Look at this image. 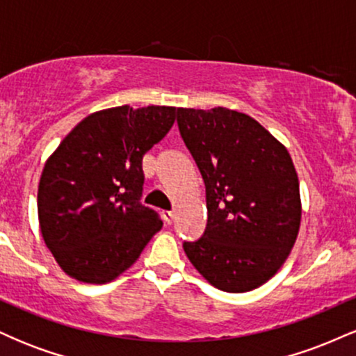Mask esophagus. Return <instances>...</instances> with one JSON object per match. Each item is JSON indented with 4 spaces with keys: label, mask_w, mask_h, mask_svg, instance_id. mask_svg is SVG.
Returning a JSON list of instances; mask_svg holds the SVG:
<instances>
[{
    "label": "esophagus",
    "mask_w": 356,
    "mask_h": 356,
    "mask_svg": "<svg viewBox=\"0 0 356 356\" xmlns=\"http://www.w3.org/2000/svg\"><path fill=\"white\" fill-rule=\"evenodd\" d=\"M174 219H175V214H174L172 211H165L164 212V220H165L167 224H172Z\"/></svg>",
    "instance_id": "1"
}]
</instances>
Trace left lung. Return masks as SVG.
Instances as JSON below:
<instances>
[{"instance_id":"8db88e82","label":"left lung","mask_w":356,"mask_h":356,"mask_svg":"<svg viewBox=\"0 0 356 356\" xmlns=\"http://www.w3.org/2000/svg\"><path fill=\"white\" fill-rule=\"evenodd\" d=\"M181 137L206 186L207 226L184 251L212 286L246 293L283 266L301 222L291 155L259 122L224 107L177 108Z\"/></svg>"}]
</instances>
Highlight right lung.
<instances>
[{"label":"right lung","mask_w":356,"mask_h":356,"mask_svg":"<svg viewBox=\"0 0 356 356\" xmlns=\"http://www.w3.org/2000/svg\"><path fill=\"white\" fill-rule=\"evenodd\" d=\"M175 122V107L129 105L90 113L48 157L38 186L40 229L60 268L104 284L138 259L162 220L142 206V157Z\"/></svg>","instance_id":"obj_1"}]
</instances>
